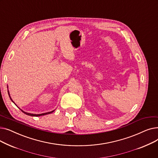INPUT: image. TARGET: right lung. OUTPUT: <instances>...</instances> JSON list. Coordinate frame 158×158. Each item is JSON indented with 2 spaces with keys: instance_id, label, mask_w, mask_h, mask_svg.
Masks as SVG:
<instances>
[{
  "instance_id": "add662e5",
  "label": "right lung",
  "mask_w": 158,
  "mask_h": 158,
  "mask_svg": "<svg viewBox=\"0 0 158 158\" xmlns=\"http://www.w3.org/2000/svg\"><path fill=\"white\" fill-rule=\"evenodd\" d=\"M9 95H10V94H9ZM12 101V100H11ZM23 113H25V114H27V115H29V116H32V117H39V116H42V115H45V114H50V113H52L54 111H51V112H48V113H42V114H31V113H26V112H24V111H23L22 110H21Z\"/></svg>"
}]
</instances>
